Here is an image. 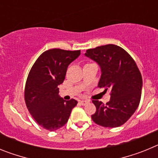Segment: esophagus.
Returning <instances> with one entry per match:
<instances>
[{"label":"esophagus","mask_w":158,"mask_h":158,"mask_svg":"<svg viewBox=\"0 0 158 158\" xmlns=\"http://www.w3.org/2000/svg\"><path fill=\"white\" fill-rule=\"evenodd\" d=\"M80 104H81V105H86V104H89V100H80Z\"/></svg>","instance_id":"34e87169"}]
</instances>
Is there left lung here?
<instances>
[{"label": "left lung", "instance_id": "8db88e82", "mask_svg": "<svg viewBox=\"0 0 158 158\" xmlns=\"http://www.w3.org/2000/svg\"><path fill=\"white\" fill-rule=\"evenodd\" d=\"M85 55L101 69L98 87L111 89V99L106 104L93 100L96 111L92 119L104 127H118L131 118L139 105L142 88L140 71L132 57L114 44L89 49Z\"/></svg>", "mask_w": 158, "mask_h": 158}]
</instances>
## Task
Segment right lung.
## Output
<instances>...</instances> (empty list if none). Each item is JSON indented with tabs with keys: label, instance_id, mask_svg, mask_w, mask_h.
I'll return each mask as SVG.
<instances>
[{
	"label": "right lung",
	"instance_id": "1",
	"mask_svg": "<svg viewBox=\"0 0 158 158\" xmlns=\"http://www.w3.org/2000/svg\"><path fill=\"white\" fill-rule=\"evenodd\" d=\"M81 51L51 49L46 51L31 67L25 85L24 100L27 109L39 125L54 131L68 122L74 99L65 101L58 95V85L65 80L68 65Z\"/></svg>",
	"mask_w": 158,
	"mask_h": 158
}]
</instances>
